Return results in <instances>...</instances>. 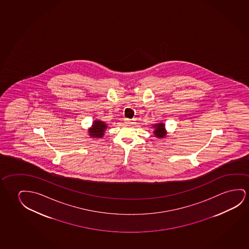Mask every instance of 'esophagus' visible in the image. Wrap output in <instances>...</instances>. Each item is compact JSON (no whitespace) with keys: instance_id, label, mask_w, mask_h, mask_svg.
Returning a JSON list of instances; mask_svg holds the SVG:
<instances>
[{"instance_id":"obj_1","label":"esophagus","mask_w":249,"mask_h":249,"mask_svg":"<svg viewBox=\"0 0 249 249\" xmlns=\"http://www.w3.org/2000/svg\"><path fill=\"white\" fill-rule=\"evenodd\" d=\"M124 122H125V124H134L135 120H134V119H124Z\"/></svg>"}]
</instances>
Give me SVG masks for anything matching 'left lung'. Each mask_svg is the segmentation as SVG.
<instances>
[{
	"mask_svg": "<svg viewBox=\"0 0 249 249\" xmlns=\"http://www.w3.org/2000/svg\"><path fill=\"white\" fill-rule=\"evenodd\" d=\"M152 128H154V137H157L159 139L165 138L167 131L165 130V125L164 123L154 124L152 125Z\"/></svg>",
	"mask_w": 249,
	"mask_h": 249,
	"instance_id": "1",
	"label": "left lung"
}]
</instances>
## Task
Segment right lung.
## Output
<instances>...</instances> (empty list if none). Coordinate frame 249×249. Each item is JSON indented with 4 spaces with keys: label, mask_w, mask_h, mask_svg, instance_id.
Returning <instances> with one entry per match:
<instances>
[{
    "label": "right lung",
    "mask_w": 249,
    "mask_h": 249,
    "mask_svg": "<svg viewBox=\"0 0 249 249\" xmlns=\"http://www.w3.org/2000/svg\"><path fill=\"white\" fill-rule=\"evenodd\" d=\"M107 128V124L105 122H103L100 119H95L92 124L91 127L88 130L89 136L91 138H95V139L102 138Z\"/></svg>",
    "instance_id": "right-lung-1"
}]
</instances>
